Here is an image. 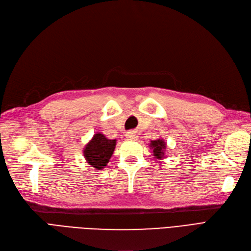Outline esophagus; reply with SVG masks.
<instances>
[{
    "label": "esophagus",
    "mask_w": 251,
    "mask_h": 251,
    "mask_svg": "<svg viewBox=\"0 0 251 251\" xmlns=\"http://www.w3.org/2000/svg\"><path fill=\"white\" fill-rule=\"evenodd\" d=\"M126 138L127 140H137L138 138V134L135 131H128L126 134Z\"/></svg>",
    "instance_id": "34e87169"
}]
</instances>
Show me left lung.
Segmentation results:
<instances>
[{"mask_svg": "<svg viewBox=\"0 0 251 251\" xmlns=\"http://www.w3.org/2000/svg\"><path fill=\"white\" fill-rule=\"evenodd\" d=\"M149 146L152 148L153 151V156L157 159H163L165 157V151H166V146L167 144L165 143V141L163 139H157V140H153V141L150 142Z\"/></svg>", "mask_w": 251, "mask_h": 251, "instance_id": "obj_1", "label": "left lung"}]
</instances>
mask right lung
<instances>
[{"label": "right lung", "instance_id": "1", "mask_svg": "<svg viewBox=\"0 0 251 251\" xmlns=\"http://www.w3.org/2000/svg\"><path fill=\"white\" fill-rule=\"evenodd\" d=\"M116 140L106 138L103 134L97 133L84 149L83 154L87 163L97 170H102L109 163L115 149Z\"/></svg>", "mask_w": 251, "mask_h": 251}]
</instances>
